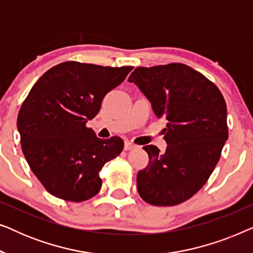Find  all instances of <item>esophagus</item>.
I'll use <instances>...</instances> for the list:
<instances>
[{"label": "esophagus", "mask_w": 253, "mask_h": 253, "mask_svg": "<svg viewBox=\"0 0 253 253\" xmlns=\"http://www.w3.org/2000/svg\"><path fill=\"white\" fill-rule=\"evenodd\" d=\"M136 147V145L134 144H132L131 143V141H126V144H124V150L126 151H130V150H132V148H134Z\"/></svg>", "instance_id": "34e87169"}]
</instances>
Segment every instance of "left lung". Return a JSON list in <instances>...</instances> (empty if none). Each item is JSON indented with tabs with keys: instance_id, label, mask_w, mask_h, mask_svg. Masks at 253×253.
<instances>
[{
	"instance_id": "1",
	"label": "left lung",
	"mask_w": 253,
	"mask_h": 253,
	"mask_svg": "<svg viewBox=\"0 0 253 253\" xmlns=\"http://www.w3.org/2000/svg\"><path fill=\"white\" fill-rule=\"evenodd\" d=\"M129 82L167 122L165 153L143 147L150 161L137 174L138 193L151 205H177L203 188L219 162L228 139L226 101L210 79L182 63L136 68Z\"/></svg>"
}]
</instances>
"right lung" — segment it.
<instances>
[{"label": "right lung", "mask_w": 253, "mask_h": 253, "mask_svg": "<svg viewBox=\"0 0 253 253\" xmlns=\"http://www.w3.org/2000/svg\"><path fill=\"white\" fill-rule=\"evenodd\" d=\"M132 69L63 62L31 88L17 126L27 164L50 195L79 203L100 191L99 172L124 143L120 137L100 139L86 123Z\"/></svg>", "instance_id": "add662e5"}]
</instances>
